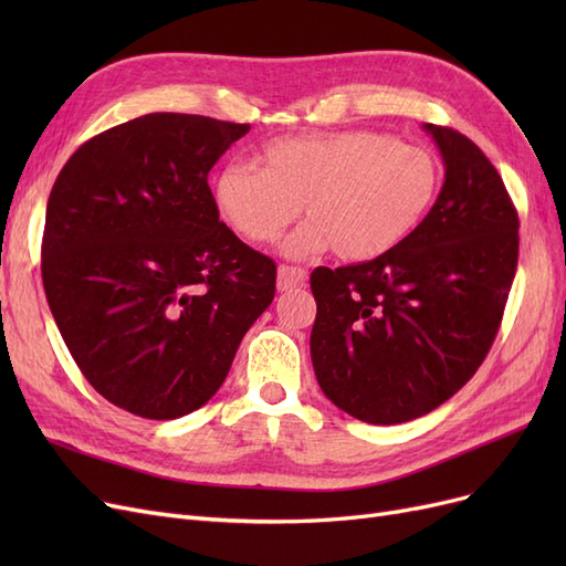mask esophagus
Returning a JSON list of instances; mask_svg holds the SVG:
<instances>
[{"instance_id":"1","label":"esophagus","mask_w":566,"mask_h":566,"mask_svg":"<svg viewBox=\"0 0 566 566\" xmlns=\"http://www.w3.org/2000/svg\"><path fill=\"white\" fill-rule=\"evenodd\" d=\"M306 281V271L300 269V266H279V276H276V287L281 290V293H285V290H293V287H300L302 283Z\"/></svg>"}]
</instances>
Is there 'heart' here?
Segmentation results:
<instances>
[{"label": "heart", "instance_id": "obj_1", "mask_svg": "<svg viewBox=\"0 0 566 566\" xmlns=\"http://www.w3.org/2000/svg\"><path fill=\"white\" fill-rule=\"evenodd\" d=\"M441 184L427 148L385 132L285 136L256 153V167L229 163L212 179L219 217L252 243H271L300 212L283 250L306 256L333 248L345 262L394 250L432 210Z\"/></svg>", "mask_w": 566, "mask_h": 566}]
</instances>
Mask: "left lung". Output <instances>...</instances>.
Masks as SVG:
<instances>
[{
	"instance_id": "left-lung-1",
	"label": "left lung",
	"mask_w": 566,
	"mask_h": 566,
	"mask_svg": "<svg viewBox=\"0 0 566 566\" xmlns=\"http://www.w3.org/2000/svg\"><path fill=\"white\" fill-rule=\"evenodd\" d=\"M443 186L422 224L382 256L312 273V364L337 408L370 424L430 413L486 358L520 254V217L468 136L424 125Z\"/></svg>"
}]
</instances>
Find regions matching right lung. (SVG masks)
<instances>
[{"label": "right lung", "instance_id": "right-lung-1", "mask_svg": "<svg viewBox=\"0 0 566 566\" xmlns=\"http://www.w3.org/2000/svg\"><path fill=\"white\" fill-rule=\"evenodd\" d=\"M250 125L150 113L82 144L46 202L42 281L84 378L175 420L227 380L276 264L219 221L208 175Z\"/></svg>", "mask_w": 566, "mask_h": 566}]
</instances>
